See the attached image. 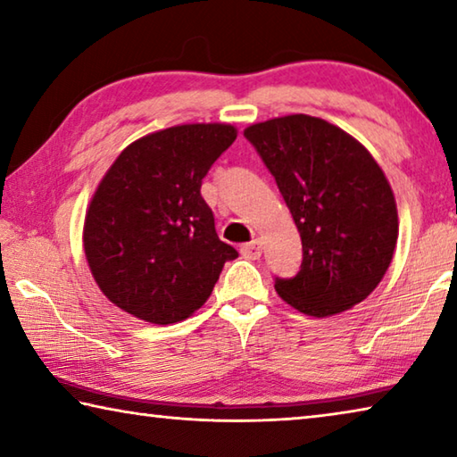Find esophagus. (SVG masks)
I'll list each match as a JSON object with an SVG mask.
<instances>
[{
	"instance_id": "obj_1",
	"label": "esophagus",
	"mask_w": 457,
	"mask_h": 457,
	"mask_svg": "<svg viewBox=\"0 0 457 457\" xmlns=\"http://www.w3.org/2000/svg\"><path fill=\"white\" fill-rule=\"evenodd\" d=\"M242 256L247 260H258L262 256V242L260 239H252L250 244L242 245Z\"/></svg>"
}]
</instances>
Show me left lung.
Masks as SVG:
<instances>
[{
	"instance_id": "left-lung-1",
	"label": "left lung",
	"mask_w": 457,
	"mask_h": 457,
	"mask_svg": "<svg viewBox=\"0 0 457 457\" xmlns=\"http://www.w3.org/2000/svg\"><path fill=\"white\" fill-rule=\"evenodd\" d=\"M260 153L303 239L300 272L274 288L316 319L345 312L373 292L399 236L395 195L357 138L330 122L288 114L250 125Z\"/></svg>"
}]
</instances>
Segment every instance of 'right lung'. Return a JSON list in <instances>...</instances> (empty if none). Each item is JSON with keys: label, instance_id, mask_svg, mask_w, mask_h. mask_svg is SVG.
<instances>
[{"label": "right lung", "instance_id": "add662e5", "mask_svg": "<svg viewBox=\"0 0 457 457\" xmlns=\"http://www.w3.org/2000/svg\"><path fill=\"white\" fill-rule=\"evenodd\" d=\"M236 137L223 122L169 127L137 138L108 169L82 244L112 304L153 324L181 322L205 304L237 252L218 237L201 179Z\"/></svg>", "mask_w": 457, "mask_h": 457}]
</instances>
